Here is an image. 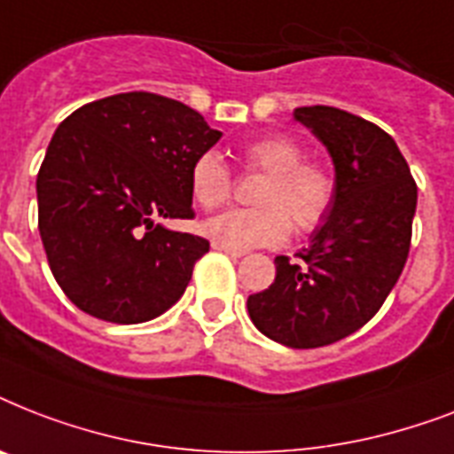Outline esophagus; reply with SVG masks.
Returning <instances> with one entry per match:
<instances>
[{"mask_svg": "<svg viewBox=\"0 0 454 454\" xmlns=\"http://www.w3.org/2000/svg\"><path fill=\"white\" fill-rule=\"evenodd\" d=\"M212 249H216V252H223V254H228V256H235V259L245 256V252H242V249L228 247V245H223V242H212Z\"/></svg>", "mask_w": 454, "mask_h": 454, "instance_id": "obj_1", "label": "esophagus"}]
</instances>
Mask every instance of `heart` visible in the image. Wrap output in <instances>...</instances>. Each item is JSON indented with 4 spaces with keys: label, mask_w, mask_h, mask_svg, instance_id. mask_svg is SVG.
<instances>
[{
    "label": "heart",
    "mask_w": 454,
    "mask_h": 454,
    "mask_svg": "<svg viewBox=\"0 0 454 454\" xmlns=\"http://www.w3.org/2000/svg\"><path fill=\"white\" fill-rule=\"evenodd\" d=\"M247 171H262L266 178L254 192L249 209L228 212L205 221L214 242L228 247H276L292 233H313L330 216L337 202L334 171L316 160H303V148L290 137L270 134L242 148ZM191 192L202 209H216L231 198L233 176L219 153L207 151L191 167Z\"/></svg>",
    "instance_id": "heart-1"
}]
</instances>
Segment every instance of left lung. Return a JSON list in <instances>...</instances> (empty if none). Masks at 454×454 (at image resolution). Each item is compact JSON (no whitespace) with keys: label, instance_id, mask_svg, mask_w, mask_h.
<instances>
[{"label":"left lung","instance_id":"obj_1","mask_svg":"<svg viewBox=\"0 0 454 454\" xmlns=\"http://www.w3.org/2000/svg\"><path fill=\"white\" fill-rule=\"evenodd\" d=\"M334 162L337 202L297 254L276 256V280L249 294L256 330L290 348L334 344L387 301L412 240L417 184L387 131L330 106L294 110Z\"/></svg>","mask_w":454,"mask_h":454}]
</instances>
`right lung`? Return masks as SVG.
Returning <instances> with one entry per match:
<instances>
[{
    "label": "right lung",
    "instance_id": "add662e5",
    "mask_svg": "<svg viewBox=\"0 0 454 454\" xmlns=\"http://www.w3.org/2000/svg\"><path fill=\"white\" fill-rule=\"evenodd\" d=\"M221 138L198 110L151 91L66 117L37 174L39 235L66 297L117 325L162 316L209 252L155 219H192L191 167Z\"/></svg>",
    "mask_w": 454,
    "mask_h": 454
}]
</instances>
